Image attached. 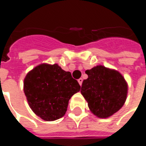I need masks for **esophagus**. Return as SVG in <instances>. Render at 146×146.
Instances as JSON below:
<instances>
[{
    "label": "esophagus",
    "instance_id": "34e87169",
    "mask_svg": "<svg viewBox=\"0 0 146 146\" xmlns=\"http://www.w3.org/2000/svg\"><path fill=\"white\" fill-rule=\"evenodd\" d=\"M78 83H79L80 85V86L82 85V83H83V79H82V78H80V79L78 80Z\"/></svg>",
    "mask_w": 146,
    "mask_h": 146
}]
</instances>
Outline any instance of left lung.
<instances>
[{
  "instance_id": "8db88e82",
  "label": "left lung",
  "mask_w": 146,
  "mask_h": 146,
  "mask_svg": "<svg viewBox=\"0 0 146 146\" xmlns=\"http://www.w3.org/2000/svg\"><path fill=\"white\" fill-rule=\"evenodd\" d=\"M88 79L82 83L81 94L92 113L107 118L122 107L127 95V84L116 70L97 66L86 70Z\"/></svg>"
}]
</instances>
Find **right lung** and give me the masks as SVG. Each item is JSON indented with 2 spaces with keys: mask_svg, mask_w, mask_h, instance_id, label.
Returning <instances> with one entry per match:
<instances>
[{
  "mask_svg": "<svg viewBox=\"0 0 146 146\" xmlns=\"http://www.w3.org/2000/svg\"><path fill=\"white\" fill-rule=\"evenodd\" d=\"M80 86L70 72L58 64H41L27 73L24 93L33 113L46 121L62 117L70 98L80 92Z\"/></svg>",
  "mask_w": 146,
  "mask_h": 146,
  "instance_id": "obj_1",
  "label": "right lung"
}]
</instances>
